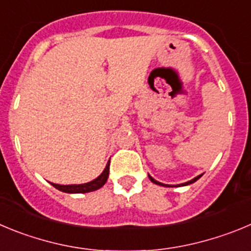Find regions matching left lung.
Masks as SVG:
<instances>
[{
	"label": "left lung",
	"mask_w": 251,
	"mask_h": 251,
	"mask_svg": "<svg viewBox=\"0 0 251 251\" xmlns=\"http://www.w3.org/2000/svg\"><path fill=\"white\" fill-rule=\"evenodd\" d=\"M201 176H203V174H201V176H195L194 179H192V180H189V181H185V183H183V184H178V185H189V184H192V183H194V181H197L198 179L201 178ZM148 176H149V179H151V183L157 184V185H162V187H171V185H167V184H163V183H160V181L155 180V179H154V178H151V176H149V174H148ZM178 185H176V187H178Z\"/></svg>",
	"instance_id": "left-lung-1"
}]
</instances>
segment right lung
<instances>
[{
  "mask_svg": "<svg viewBox=\"0 0 251 251\" xmlns=\"http://www.w3.org/2000/svg\"><path fill=\"white\" fill-rule=\"evenodd\" d=\"M108 176H109V162L105 165L104 171L102 172L100 176L94 179V180L88 181L84 184H71V185H62V184H54L50 183L56 189L61 190L63 193H70V194H78V193H89L94 192V190L100 189L107 181Z\"/></svg>",
  "mask_w": 251,
  "mask_h": 251,
  "instance_id": "add662e5",
  "label": "right lung"
}]
</instances>
